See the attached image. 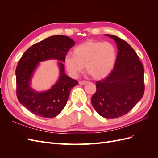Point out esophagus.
Returning <instances> with one entry per match:
<instances>
[{
    "mask_svg": "<svg viewBox=\"0 0 158 158\" xmlns=\"http://www.w3.org/2000/svg\"><path fill=\"white\" fill-rule=\"evenodd\" d=\"M87 83H88L87 81H85V80H81L79 82V84H80V85H84Z\"/></svg>",
    "mask_w": 158,
    "mask_h": 158,
    "instance_id": "obj_1",
    "label": "esophagus"
}]
</instances>
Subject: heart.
Instances as JSON below:
<instances>
[{"mask_svg": "<svg viewBox=\"0 0 158 158\" xmlns=\"http://www.w3.org/2000/svg\"><path fill=\"white\" fill-rule=\"evenodd\" d=\"M74 55H66L64 64L69 74L76 78L85 70L95 80L106 78L115 65L117 52L114 45L110 42L88 40L76 47Z\"/></svg>", "mask_w": 158, "mask_h": 158, "instance_id": "heart-1", "label": "heart"}]
</instances>
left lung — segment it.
<instances>
[{"instance_id":"1","label":"left lung","mask_w":158,"mask_h":158,"mask_svg":"<svg viewBox=\"0 0 158 158\" xmlns=\"http://www.w3.org/2000/svg\"><path fill=\"white\" fill-rule=\"evenodd\" d=\"M114 40L118 49L117 60L107 78L96 82V92L91 102L103 117L115 118L127 114L142 99L144 93V69L135 51L117 36Z\"/></svg>"}]
</instances>
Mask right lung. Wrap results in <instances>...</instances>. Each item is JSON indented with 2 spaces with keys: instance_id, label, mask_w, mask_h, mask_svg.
I'll list each match as a JSON object with an SVG mask.
<instances>
[{
  "instance_id": "right-lung-1",
  "label": "right lung",
  "mask_w": 158,
  "mask_h": 158,
  "mask_svg": "<svg viewBox=\"0 0 158 158\" xmlns=\"http://www.w3.org/2000/svg\"><path fill=\"white\" fill-rule=\"evenodd\" d=\"M74 44L67 36L52 35L31 46L19 60L16 69L17 98L33 114L52 118L65 107L71 89L78 83L64 73L63 64L66 53ZM50 59L60 60V78L49 90L37 92L31 87L32 74L40 61Z\"/></svg>"
}]
</instances>
